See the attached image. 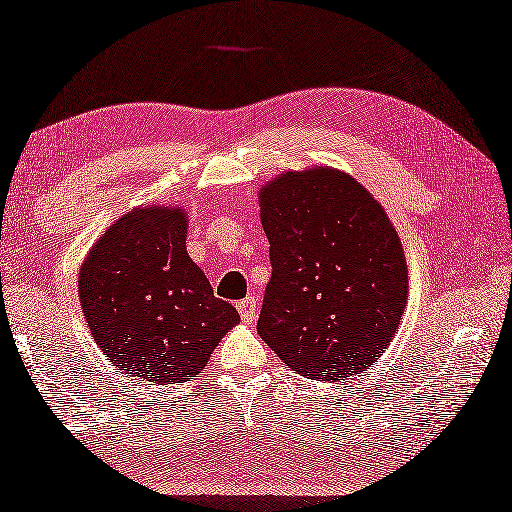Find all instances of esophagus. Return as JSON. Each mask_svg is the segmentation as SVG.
Wrapping results in <instances>:
<instances>
[{
	"label": "esophagus",
	"instance_id": "esophagus-1",
	"mask_svg": "<svg viewBox=\"0 0 512 512\" xmlns=\"http://www.w3.org/2000/svg\"><path fill=\"white\" fill-rule=\"evenodd\" d=\"M236 307H238V314H241V318H243L245 322H254V320H256V314H258V309H256V298L247 296L245 300L238 302Z\"/></svg>",
	"mask_w": 512,
	"mask_h": 512
}]
</instances>
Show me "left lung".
Here are the masks:
<instances>
[{"label":"left lung","mask_w":512,"mask_h":512,"mask_svg":"<svg viewBox=\"0 0 512 512\" xmlns=\"http://www.w3.org/2000/svg\"><path fill=\"white\" fill-rule=\"evenodd\" d=\"M271 280L258 333L289 369L338 382L387 349L409 298V271L382 205L327 165L260 187Z\"/></svg>","instance_id":"obj_1"}]
</instances>
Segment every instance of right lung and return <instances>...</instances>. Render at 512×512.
<instances>
[{
    "label": "right lung",
    "instance_id": "obj_1",
    "mask_svg": "<svg viewBox=\"0 0 512 512\" xmlns=\"http://www.w3.org/2000/svg\"><path fill=\"white\" fill-rule=\"evenodd\" d=\"M183 207L145 205L123 214L79 269V300L92 338L134 380H194L238 311L216 298L187 256Z\"/></svg>",
    "mask_w": 512,
    "mask_h": 512
}]
</instances>
